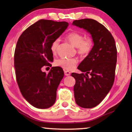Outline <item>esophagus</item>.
<instances>
[{"label": "esophagus", "mask_w": 132, "mask_h": 132, "mask_svg": "<svg viewBox=\"0 0 132 132\" xmlns=\"http://www.w3.org/2000/svg\"><path fill=\"white\" fill-rule=\"evenodd\" d=\"M64 75H65V76H70V72L69 71L64 70Z\"/></svg>", "instance_id": "34e87169"}]
</instances>
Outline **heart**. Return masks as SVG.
<instances>
[{"instance_id": "heart-1", "label": "heart", "mask_w": 132, "mask_h": 132, "mask_svg": "<svg viewBox=\"0 0 132 132\" xmlns=\"http://www.w3.org/2000/svg\"><path fill=\"white\" fill-rule=\"evenodd\" d=\"M66 39L70 43L77 48V52L81 56L88 54L93 47V41L90 38H85L84 35L77 32L69 33L67 35ZM60 42V39L57 38L53 41L51 45V51L53 55L57 53V48ZM78 63V60L75 58H60L55 61V65L63 68L66 70H72Z\"/></svg>"}]
</instances>
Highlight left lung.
<instances>
[{
  "label": "left lung",
  "instance_id": "8db88e82",
  "mask_svg": "<svg viewBox=\"0 0 132 132\" xmlns=\"http://www.w3.org/2000/svg\"><path fill=\"white\" fill-rule=\"evenodd\" d=\"M72 24L90 33L94 42L90 53L77 68L86 73H71L76 80V102L82 108H92L104 99L114 82L117 61L115 39L111 32L95 20H78Z\"/></svg>",
  "mask_w": 132,
  "mask_h": 132
}]
</instances>
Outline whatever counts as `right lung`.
Returning <instances> with one entry per match:
<instances>
[{"label": "right lung", "instance_id": "right-lung-1", "mask_svg": "<svg viewBox=\"0 0 132 132\" xmlns=\"http://www.w3.org/2000/svg\"><path fill=\"white\" fill-rule=\"evenodd\" d=\"M68 26L66 21L40 20L27 28L17 41L14 62L17 82L23 97L35 108H48L55 102L63 70L52 67L46 74L42 68L52 66L51 44Z\"/></svg>", "mask_w": 132, "mask_h": 132}]
</instances>
